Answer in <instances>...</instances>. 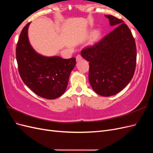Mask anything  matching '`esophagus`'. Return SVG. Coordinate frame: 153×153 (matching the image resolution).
<instances>
[{"label":"esophagus","instance_id":"34e87169","mask_svg":"<svg viewBox=\"0 0 153 153\" xmlns=\"http://www.w3.org/2000/svg\"><path fill=\"white\" fill-rule=\"evenodd\" d=\"M76 61H80V60L82 59V56H81V55H80V54L77 55L76 56Z\"/></svg>","mask_w":153,"mask_h":153}]
</instances>
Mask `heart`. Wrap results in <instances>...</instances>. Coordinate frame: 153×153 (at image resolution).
<instances>
[{
    "label": "heart",
    "mask_w": 153,
    "mask_h": 153,
    "mask_svg": "<svg viewBox=\"0 0 153 153\" xmlns=\"http://www.w3.org/2000/svg\"><path fill=\"white\" fill-rule=\"evenodd\" d=\"M100 36V32L99 30H94L92 32V38L94 40H96L99 38Z\"/></svg>",
    "instance_id": "b5f03b06"
}]
</instances>
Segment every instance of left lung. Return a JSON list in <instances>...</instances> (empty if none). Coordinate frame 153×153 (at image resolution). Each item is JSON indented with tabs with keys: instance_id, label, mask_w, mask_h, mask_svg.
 <instances>
[{
	"instance_id": "obj_1",
	"label": "left lung",
	"mask_w": 153,
	"mask_h": 153,
	"mask_svg": "<svg viewBox=\"0 0 153 153\" xmlns=\"http://www.w3.org/2000/svg\"><path fill=\"white\" fill-rule=\"evenodd\" d=\"M116 28L81 55L89 63V81L93 90L103 96L116 94L131 80L135 71L137 48L131 30L121 19L105 15Z\"/></svg>"
}]
</instances>
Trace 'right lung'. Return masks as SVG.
Wrapping results in <instances>:
<instances>
[{
  "mask_svg": "<svg viewBox=\"0 0 153 153\" xmlns=\"http://www.w3.org/2000/svg\"><path fill=\"white\" fill-rule=\"evenodd\" d=\"M28 23L23 28L16 48L18 71L23 82L35 94L53 100L65 92L76 59L45 57L36 53L29 43Z\"/></svg>",
  "mask_w": 153,
  "mask_h": 153,
  "instance_id": "1",
  "label": "right lung"
}]
</instances>
